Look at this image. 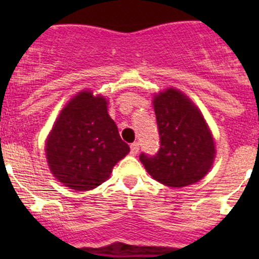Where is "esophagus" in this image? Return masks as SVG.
<instances>
[{"instance_id":"esophagus-1","label":"esophagus","mask_w":259,"mask_h":259,"mask_svg":"<svg viewBox=\"0 0 259 259\" xmlns=\"http://www.w3.org/2000/svg\"><path fill=\"white\" fill-rule=\"evenodd\" d=\"M130 153H132L133 155H137V154L139 153V143L135 142L130 145Z\"/></svg>"}]
</instances>
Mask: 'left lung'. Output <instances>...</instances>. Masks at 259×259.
<instances>
[{"instance_id":"obj_1","label":"left lung","mask_w":259,"mask_h":259,"mask_svg":"<svg viewBox=\"0 0 259 259\" xmlns=\"http://www.w3.org/2000/svg\"><path fill=\"white\" fill-rule=\"evenodd\" d=\"M160 149L140 154V161L154 179L182 188L203 179L213 163V137L200 111L185 95L168 89L154 98Z\"/></svg>"}]
</instances>
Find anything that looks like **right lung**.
<instances>
[{
  "mask_svg": "<svg viewBox=\"0 0 259 259\" xmlns=\"http://www.w3.org/2000/svg\"><path fill=\"white\" fill-rule=\"evenodd\" d=\"M106 105L103 96L81 91L62 109L50 133V170L71 189L90 190L100 185L130 151Z\"/></svg>",
  "mask_w": 259,
  "mask_h": 259,
  "instance_id": "add662e5",
  "label": "right lung"
}]
</instances>
